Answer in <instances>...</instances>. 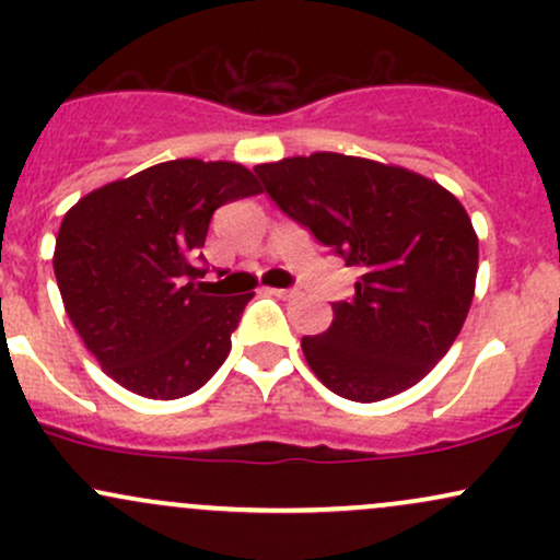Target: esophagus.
<instances>
[{
  "instance_id": "esophagus-1",
  "label": "esophagus",
  "mask_w": 560,
  "mask_h": 560,
  "mask_svg": "<svg viewBox=\"0 0 560 560\" xmlns=\"http://www.w3.org/2000/svg\"><path fill=\"white\" fill-rule=\"evenodd\" d=\"M268 292L276 294V298H281V300L298 298V289H268Z\"/></svg>"
}]
</instances>
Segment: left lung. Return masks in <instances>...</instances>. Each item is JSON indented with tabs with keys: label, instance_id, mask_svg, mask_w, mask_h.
<instances>
[{
	"label": "left lung",
	"instance_id": "1",
	"mask_svg": "<svg viewBox=\"0 0 560 560\" xmlns=\"http://www.w3.org/2000/svg\"><path fill=\"white\" fill-rule=\"evenodd\" d=\"M281 213L347 266L355 294L302 352L334 395L376 402L445 358L474 298L479 242L447 189L374 160L316 152L255 168Z\"/></svg>",
	"mask_w": 560,
	"mask_h": 560
}]
</instances>
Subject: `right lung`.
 I'll return each mask as SVG.
<instances>
[{"label": "right lung", "mask_w": 560, "mask_h": 560, "mask_svg": "<svg viewBox=\"0 0 560 560\" xmlns=\"http://www.w3.org/2000/svg\"><path fill=\"white\" fill-rule=\"evenodd\" d=\"M260 195L236 163L168 160L92 191L62 218L55 276L68 318L105 374L152 400L197 392L221 369L253 294L213 298L210 218Z\"/></svg>", "instance_id": "obj_1"}]
</instances>
